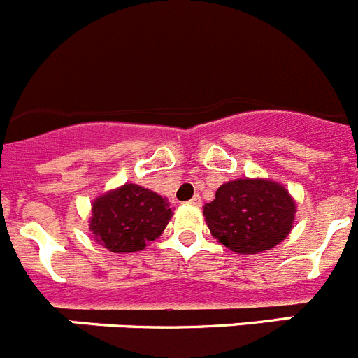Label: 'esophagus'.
<instances>
[{
	"label": "esophagus",
	"mask_w": 358,
	"mask_h": 358,
	"mask_svg": "<svg viewBox=\"0 0 358 358\" xmlns=\"http://www.w3.org/2000/svg\"><path fill=\"white\" fill-rule=\"evenodd\" d=\"M189 204H192V206H201L202 204L201 195H194V197H192V201H189Z\"/></svg>",
	"instance_id": "esophagus-1"
}]
</instances>
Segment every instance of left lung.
<instances>
[{
	"label": "left lung",
	"mask_w": 358,
	"mask_h": 358,
	"mask_svg": "<svg viewBox=\"0 0 358 358\" xmlns=\"http://www.w3.org/2000/svg\"><path fill=\"white\" fill-rule=\"evenodd\" d=\"M294 213L296 204L289 192L267 179L226 182L204 206L211 235L240 255H258L285 240Z\"/></svg>",
	"instance_id": "obj_1"
}]
</instances>
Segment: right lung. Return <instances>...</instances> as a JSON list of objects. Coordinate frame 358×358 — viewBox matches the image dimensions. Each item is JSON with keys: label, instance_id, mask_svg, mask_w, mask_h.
<instances>
[{"label": "right lung", "instance_id": "add662e5", "mask_svg": "<svg viewBox=\"0 0 358 358\" xmlns=\"http://www.w3.org/2000/svg\"><path fill=\"white\" fill-rule=\"evenodd\" d=\"M172 208L161 195L138 185H123L93 202L91 231L113 252L141 251L161 235Z\"/></svg>", "mask_w": 358, "mask_h": 358}]
</instances>
